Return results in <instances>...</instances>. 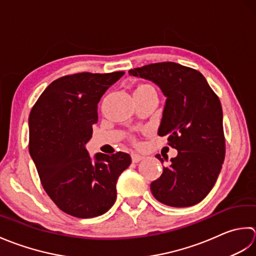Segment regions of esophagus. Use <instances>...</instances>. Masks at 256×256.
I'll return each instance as SVG.
<instances>
[{"label":"esophagus","mask_w":256,"mask_h":256,"mask_svg":"<svg viewBox=\"0 0 256 256\" xmlns=\"http://www.w3.org/2000/svg\"><path fill=\"white\" fill-rule=\"evenodd\" d=\"M144 156H142V154H136V152H134L132 154V162H134V164H137V162H139V161H142V159H144Z\"/></svg>","instance_id":"obj_1"}]
</instances>
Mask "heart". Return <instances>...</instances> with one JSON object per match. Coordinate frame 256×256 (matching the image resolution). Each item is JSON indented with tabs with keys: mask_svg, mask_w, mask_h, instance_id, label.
<instances>
[{
	"mask_svg": "<svg viewBox=\"0 0 256 256\" xmlns=\"http://www.w3.org/2000/svg\"><path fill=\"white\" fill-rule=\"evenodd\" d=\"M140 86H144V85H140Z\"/></svg>",
	"mask_w": 256,
	"mask_h": 256,
	"instance_id": "obj_1",
	"label": "heart"
}]
</instances>
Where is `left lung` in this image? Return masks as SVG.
<instances>
[{
    "mask_svg": "<svg viewBox=\"0 0 256 256\" xmlns=\"http://www.w3.org/2000/svg\"><path fill=\"white\" fill-rule=\"evenodd\" d=\"M154 82L166 97L159 136L178 150L150 190L159 202L186 208L201 202L216 184L226 157L220 99L200 72L172 62L129 70ZM161 162L160 154L156 156ZM166 159V158H164Z\"/></svg>",
    "mask_w": 256,
    "mask_h": 256,
    "instance_id": "8db88e82",
    "label": "left lung"
}]
</instances>
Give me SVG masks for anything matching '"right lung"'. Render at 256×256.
Masks as SVG:
<instances>
[{
  "label": "right lung",
  "mask_w": 256,
  "mask_h": 256,
  "mask_svg": "<svg viewBox=\"0 0 256 256\" xmlns=\"http://www.w3.org/2000/svg\"><path fill=\"white\" fill-rule=\"evenodd\" d=\"M124 74L78 72L54 80L30 114V154L46 194L62 211L88 218L106 213L117 198L118 176L132 164L126 152L96 154L85 144L98 120L104 94Z\"/></svg>",
  "instance_id": "1"
}]
</instances>
